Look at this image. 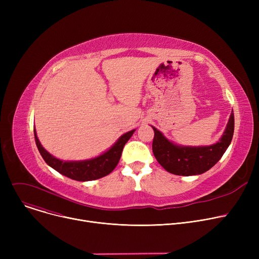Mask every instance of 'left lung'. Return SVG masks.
Returning a JSON list of instances; mask_svg holds the SVG:
<instances>
[{
  "mask_svg": "<svg viewBox=\"0 0 259 259\" xmlns=\"http://www.w3.org/2000/svg\"><path fill=\"white\" fill-rule=\"evenodd\" d=\"M154 130L152 150L161 167L168 172L190 176L201 174L219 161L229 147L234 133V113L232 111L227 128L220 142L207 147H182L169 142L158 130Z\"/></svg>",
  "mask_w": 259,
  "mask_h": 259,
  "instance_id": "obj_1",
  "label": "left lung"
}]
</instances>
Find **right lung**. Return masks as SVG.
Wrapping results in <instances>:
<instances>
[{"label": "right lung", "instance_id": "1", "mask_svg": "<svg viewBox=\"0 0 259 259\" xmlns=\"http://www.w3.org/2000/svg\"><path fill=\"white\" fill-rule=\"evenodd\" d=\"M134 131L135 130H131L121 135L118 141L107 152L98 157L83 161H63L52 156L45 150L36 137L35 129H33L36 147L40 155L47 162V165L67 176V178L79 182L99 180L111 173L118 164L125 144L132 137Z\"/></svg>", "mask_w": 259, "mask_h": 259}]
</instances>
